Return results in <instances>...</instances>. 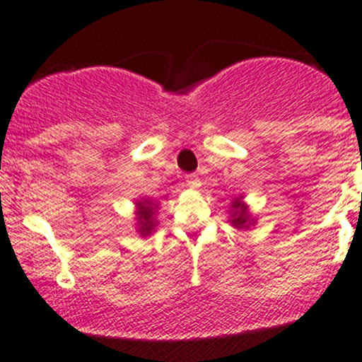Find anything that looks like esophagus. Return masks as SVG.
Returning a JSON list of instances; mask_svg holds the SVG:
<instances>
[{"instance_id": "obj_1", "label": "esophagus", "mask_w": 362, "mask_h": 362, "mask_svg": "<svg viewBox=\"0 0 362 362\" xmlns=\"http://www.w3.org/2000/svg\"><path fill=\"white\" fill-rule=\"evenodd\" d=\"M187 185L191 189H197L201 185V180H199V177H197V175H187Z\"/></svg>"}]
</instances>
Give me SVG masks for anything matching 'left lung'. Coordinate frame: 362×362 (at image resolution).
Masks as SVG:
<instances>
[{
	"label": "left lung",
	"mask_w": 362,
	"mask_h": 362,
	"mask_svg": "<svg viewBox=\"0 0 362 362\" xmlns=\"http://www.w3.org/2000/svg\"><path fill=\"white\" fill-rule=\"evenodd\" d=\"M229 215V223L238 230H248L257 223V218L251 216L250 208L248 204L245 203V196H243V194H239V196L232 197L230 199Z\"/></svg>",
	"instance_id": "obj_1"
}]
</instances>
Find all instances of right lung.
<instances>
[{
    "instance_id": "add662e5",
    "label": "right lung",
    "mask_w": 362,
    "mask_h": 362,
    "mask_svg": "<svg viewBox=\"0 0 362 362\" xmlns=\"http://www.w3.org/2000/svg\"><path fill=\"white\" fill-rule=\"evenodd\" d=\"M159 203L151 197H140L135 201V230L140 238H147L158 227L156 213H158Z\"/></svg>"
}]
</instances>
